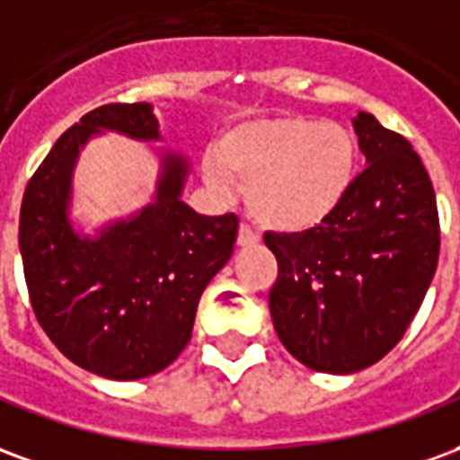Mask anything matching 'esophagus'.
I'll return each instance as SVG.
<instances>
[{
    "label": "esophagus",
    "mask_w": 460,
    "mask_h": 460,
    "mask_svg": "<svg viewBox=\"0 0 460 460\" xmlns=\"http://www.w3.org/2000/svg\"><path fill=\"white\" fill-rule=\"evenodd\" d=\"M236 241H239V246H256V243L261 241V236L256 234V231L251 229L249 224H241L239 236H236Z\"/></svg>",
    "instance_id": "34e87169"
}]
</instances>
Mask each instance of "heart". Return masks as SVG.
<instances>
[{"mask_svg":"<svg viewBox=\"0 0 460 460\" xmlns=\"http://www.w3.org/2000/svg\"><path fill=\"white\" fill-rule=\"evenodd\" d=\"M359 147L338 122L276 115L234 125L204 160V177L221 194L246 187L251 214L266 229L300 234L328 221L352 190Z\"/></svg>","mask_w":460,"mask_h":460,"instance_id":"heart-1","label":"heart"}]
</instances>
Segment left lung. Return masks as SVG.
I'll use <instances>...</instances> for the list:
<instances>
[{
	"instance_id": "obj_1",
	"label": "left lung",
	"mask_w": 460,
	"mask_h": 460,
	"mask_svg": "<svg viewBox=\"0 0 460 460\" xmlns=\"http://www.w3.org/2000/svg\"><path fill=\"white\" fill-rule=\"evenodd\" d=\"M367 167L320 226L263 241L279 261L270 318L290 355L349 375L404 338L438 263L434 184L421 157L375 115L355 118Z\"/></svg>"
}]
</instances>
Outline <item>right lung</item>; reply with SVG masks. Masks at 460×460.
Here are the masks:
<instances>
[{"label": "right lung", "mask_w": 460, "mask_h": 460, "mask_svg": "<svg viewBox=\"0 0 460 460\" xmlns=\"http://www.w3.org/2000/svg\"><path fill=\"white\" fill-rule=\"evenodd\" d=\"M150 103L101 105L56 140L29 180L19 251L29 300L71 362L108 379L162 372L187 347L204 288L224 269L239 217H204L180 199L190 164L164 155L155 201L95 239L68 221L71 177L85 140L115 130L160 140Z\"/></svg>", "instance_id": "right-lung-1"}]
</instances>
